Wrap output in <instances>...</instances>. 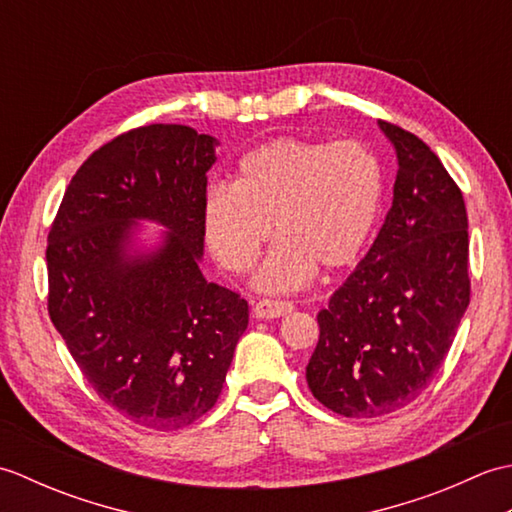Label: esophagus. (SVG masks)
<instances>
[{"label": "esophagus", "instance_id": "esophagus-1", "mask_svg": "<svg viewBox=\"0 0 512 512\" xmlns=\"http://www.w3.org/2000/svg\"><path fill=\"white\" fill-rule=\"evenodd\" d=\"M292 303L284 301V299H259L255 303V317L257 319H277V317H284V314L292 312Z\"/></svg>", "mask_w": 512, "mask_h": 512}]
</instances>
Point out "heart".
<instances>
[{"mask_svg":"<svg viewBox=\"0 0 512 512\" xmlns=\"http://www.w3.org/2000/svg\"><path fill=\"white\" fill-rule=\"evenodd\" d=\"M385 202V167L358 140L281 136L237 162L235 182H215L202 202L204 239L228 273L253 270L270 250L257 284L306 286L317 273L354 266L372 239Z\"/></svg>","mask_w":512,"mask_h":512,"instance_id":"b5f03b06","label":"heart"}]
</instances>
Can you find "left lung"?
I'll list each match as a JSON object with an SVG mask.
<instances>
[{
	"mask_svg": "<svg viewBox=\"0 0 512 512\" xmlns=\"http://www.w3.org/2000/svg\"><path fill=\"white\" fill-rule=\"evenodd\" d=\"M398 173L372 248L317 314L306 380L345 418L402 409L431 385L471 299L462 191L427 143L387 121Z\"/></svg>",
	"mask_w": 512,
	"mask_h": 512,
	"instance_id": "8db88e82",
	"label": "left lung"
}]
</instances>
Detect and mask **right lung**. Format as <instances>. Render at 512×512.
I'll list each match as a JSON object with an SVG mask.
<instances>
[{
    "label": "right lung",
    "mask_w": 512,
    "mask_h": 512,
    "mask_svg": "<svg viewBox=\"0 0 512 512\" xmlns=\"http://www.w3.org/2000/svg\"><path fill=\"white\" fill-rule=\"evenodd\" d=\"M215 138L147 125L74 173L48 233V314L96 394L136 424L173 431L222 394L248 303L200 270L202 202ZM138 219L167 225L126 253Z\"/></svg>",
    "instance_id": "add662e5"
}]
</instances>
